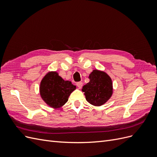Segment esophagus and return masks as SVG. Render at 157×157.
<instances>
[{"mask_svg":"<svg viewBox=\"0 0 157 157\" xmlns=\"http://www.w3.org/2000/svg\"><path fill=\"white\" fill-rule=\"evenodd\" d=\"M77 85L78 88L79 89H80V88H82L83 84H82V82H77Z\"/></svg>","mask_w":157,"mask_h":157,"instance_id":"esophagus-1","label":"esophagus"}]
</instances>
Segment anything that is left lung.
<instances>
[{
    "mask_svg": "<svg viewBox=\"0 0 157 157\" xmlns=\"http://www.w3.org/2000/svg\"><path fill=\"white\" fill-rule=\"evenodd\" d=\"M88 78L90 82L82 88L86 101L95 107L104 105L113 94V82L110 76L105 71L94 69Z\"/></svg>",
    "mask_w": 157,
    "mask_h": 157,
    "instance_id": "obj_1",
    "label": "left lung"
}]
</instances>
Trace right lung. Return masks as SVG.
Masks as SVG:
<instances>
[{"label": "right lung", "instance_id": "add662e5", "mask_svg": "<svg viewBox=\"0 0 157 157\" xmlns=\"http://www.w3.org/2000/svg\"><path fill=\"white\" fill-rule=\"evenodd\" d=\"M76 86L65 80L57 71H49L42 78L39 87L40 96L46 104L54 109L62 107Z\"/></svg>", "mask_w": 157, "mask_h": 157}]
</instances>
